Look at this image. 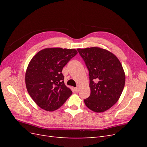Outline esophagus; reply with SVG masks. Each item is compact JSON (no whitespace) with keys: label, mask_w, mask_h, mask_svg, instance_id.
<instances>
[{"label":"esophagus","mask_w":147,"mask_h":147,"mask_svg":"<svg viewBox=\"0 0 147 147\" xmlns=\"http://www.w3.org/2000/svg\"><path fill=\"white\" fill-rule=\"evenodd\" d=\"M74 90L75 92H78L80 91V88L78 87H76V88H74Z\"/></svg>","instance_id":"esophagus-1"}]
</instances>
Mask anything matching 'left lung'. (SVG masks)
I'll list each match as a JSON object with an SVG mask.
<instances>
[{
    "mask_svg": "<svg viewBox=\"0 0 147 147\" xmlns=\"http://www.w3.org/2000/svg\"><path fill=\"white\" fill-rule=\"evenodd\" d=\"M89 70L91 94L84 102L97 113L105 112L117 103L125 84L123 66L113 53L97 47L78 48Z\"/></svg>",
    "mask_w": 147,
    "mask_h": 147,
    "instance_id": "8db88e82",
    "label": "left lung"
}]
</instances>
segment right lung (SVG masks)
Instances as JSON below:
<instances>
[{
	"mask_svg": "<svg viewBox=\"0 0 147 147\" xmlns=\"http://www.w3.org/2000/svg\"><path fill=\"white\" fill-rule=\"evenodd\" d=\"M77 53L74 48H47L29 62L25 74L26 88L41 109L48 112L58 109L72 94L64 84L62 70Z\"/></svg>",
	"mask_w": 147,
	"mask_h": 147,
	"instance_id": "right-lung-1",
	"label": "right lung"
}]
</instances>
